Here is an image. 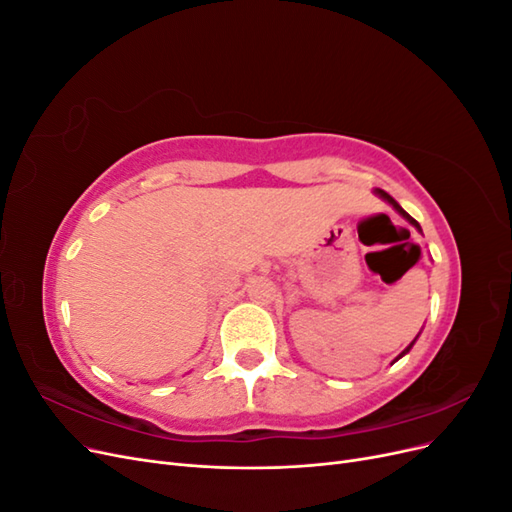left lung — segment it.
Returning a JSON list of instances; mask_svg holds the SVG:
<instances>
[{"mask_svg": "<svg viewBox=\"0 0 512 512\" xmlns=\"http://www.w3.org/2000/svg\"><path fill=\"white\" fill-rule=\"evenodd\" d=\"M376 194H378L380 198H384V200H386V203H389V205H391V207H393V209H395V211H397V213L401 215V218H406V220H408V222H410V224H412V226H414L416 230H421V226H418V222H416V220L412 218V215H408V213H406L404 209H401V207H399V203H397V200H395V198H393L391 194H386L384 190H376ZM414 342H416V339H414ZM414 342H412V344H410V346H408V348H406L404 352H401V354L397 356V359H395V361H399V359H401V356H404V354H408V352H410V348L414 346ZM395 361H393V363H395Z\"/></svg>", "mask_w": 512, "mask_h": 512, "instance_id": "1", "label": "left lung"}]
</instances>
